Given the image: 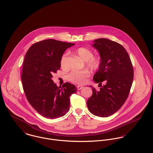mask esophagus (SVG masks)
I'll list each match as a JSON object with an SVG mask.
<instances>
[{
  "mask_svg": "<svg viewBox=\"0 0 153 153\" xmlns=\"http://www.w3.org/2000/svg\"><path fill=\"white\" fill-rule=\"evenodd\" d=\"M76 87H77L78 90H81V89H82V88H84V87H82V86H80V85H78V86H77Z\"/></svg>",
  "mask_w": 153,
  "mask_h": 153,
  "instance_id": "1",
  "label": "esophagus"
}]
</instances>
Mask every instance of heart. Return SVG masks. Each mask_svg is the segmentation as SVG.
I'll list each match as a JSON object with an SVG mask.
<instances>
[{"mask_svg": "<svg viewBox=\"0 0 153 153\" xmlns=\"http://www.w3.org/2000/svg\"><path fill=\"white\" fill-rule=\"evenodd\" d=\"M76 55L84 61L86 65L92 70H97L101 65V59L98 56L93 55V52L85 47H79L75 50ZM68 53H64L60 59V65L63 69L68 68L67 59ZM91 74L87 69L81 71H72L66 75V79L74 84L82 85L87 82Z\"/></svg>", "mask_w": 153, "mask_h": 153, "instance_id": "obj_1", "label": "heart"}]
</instances>
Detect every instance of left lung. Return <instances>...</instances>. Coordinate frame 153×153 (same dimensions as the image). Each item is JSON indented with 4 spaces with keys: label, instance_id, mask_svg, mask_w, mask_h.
<instances>
[{
    "label": "left lung",
    "instance_id": "left-lung-1",
    "mask_svg": "<svg viewBox=\"0 0 153 153\" xmlns=\"http://www.w3.org/2000/svg\"><path fill=\"white\" fill-rule=\"evenodd\" d=\"M93 46L99 51L101 59V65L93 79L101 87L99 91L92 87L88 108L95 115L107 117L116 112L127 100L134 78V69L128 53L121 44L100 38L94 41ZM103 81L106 84L102 86Z\"/></svg>",
    "mask_w": 153,
    "mask_h": 153
}]
</instances>
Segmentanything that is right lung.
<instances>
[{
	"instance_id": "1",
	"label": "right lung",
	"mask_w": 153,
	"mask_h": 153,
	"mask_svg": "<svg viewBox=\"0 0 153 153\" xmlns=\"http://www.w3.org/2000/svg\"><path fill=\"white\" fill-rule=\"evenodd\" d=\"M71 44L49 39L33 44L28 49L22 71L23 89L26 97L39 114L54 119L69 109L70 97L77 88L68 82L57 87L52 75L60 69V59Z\"/></svg>"
}]
</instances>
